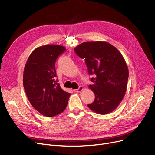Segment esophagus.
<instances>
[{
	"label": "esophagus",
	"instance_id": "1",
	"mask_svg": "<svg viewBox=\"0 0 155 155\" xmlns=\"http://www.w3.org/2000/svg\"><path fill=\"white\" fill-rule=\"evenodd\" d=\"M83 90V87L82 86H80V87H79V88L78 89H76V90H74V91L76 92H79L82 91Z\"/></svg>",
	"mask_w": 155,
	"mask_h": 155
}]
</instances>
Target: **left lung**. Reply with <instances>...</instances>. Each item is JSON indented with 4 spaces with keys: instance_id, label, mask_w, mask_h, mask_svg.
I'll list each match as a JSON object with an SVG mask.
<instances>
[{
    "instance_id": "1",
    "label": "left lung",
    "mask_w": 155,
    "mask_h": 155,
    "mask_svg": "<svg viewBox=\"0 0 155 155\" xmlns=\"http://www.w3.org/2000/svg\"><path fill=\"white\" fill-rule=\"evenodd\" d=\"M84 59L92 85L89 88L95 94L94 101L88 107L100 114L112 112L122 101L127 89L129 70L122 55L109 43L85 42L74 48Z\"/></svg>"
}]
</instances>
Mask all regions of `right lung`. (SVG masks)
<instances>
[{
  "mask_svg": "<svg viewBox=\"0 0 155 155\" xmlns=\"http://www.w3.org/2000/svg\"><path fill=\"white\" fill-rule=\"evenodd\" d=\"M66 50L64 46L48 45L37 48L29 56L23 74V85L30 104L41 114L52 117L63 112L70 94L58 83L55 64Z\"/></svg>",
  "mask_w": 155,
  "mask_h": 155,
  "instance_id": "obj_1",
  "label": "right lung"
}]
</instances>
